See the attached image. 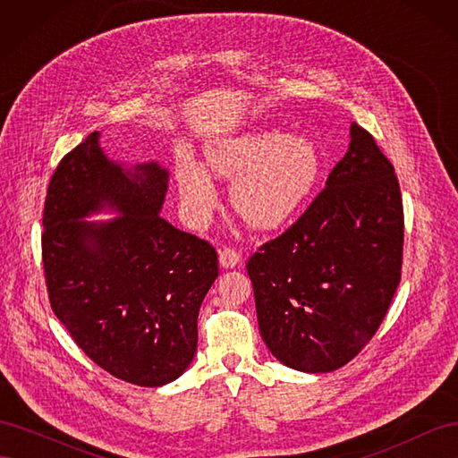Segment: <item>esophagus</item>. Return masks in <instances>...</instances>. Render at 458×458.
<instances>
[{
    "label": "esophagus",
    "mask_w": 458,
    "mask_h": 458,
    "mask_svg": "<svg viewBox=\"0 0 458 458\" xmlns=\"http://www.w3.org/2000/svg\"><path fill=\"white\" fill-rule=\"evenodd\" d=\"M239 261H241V254L234 250V248L225 246V248H221V250H219V263L224 267H227V269L234 267Z\"/></svg>",
    "instance_id": "34e87169"
}]
</instances>
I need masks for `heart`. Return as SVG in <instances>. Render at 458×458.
Returning a JSON list of instances; mask_svg holds the SVG:
<instances>
[{
	"label": "heart",
	"instance_id": "1",
	"mask_svg": "<svg viewBox=\"0 0 458 458\" xmlns=\"http://www.w3.org/2000/svg\"><path fill=\"white\" fill-rule=\"evenodd\" d=\"M206 158L214 174L233 182L231 202L237 214L261 231L281 227L296 216L323 168L311 140L279 130L221 141L208 148ZM175 175L185 212L197 221L208 219L217 204L212 175L189 157L177 160Z\"/></svg>",
	"mask_w": 458,
	"mask_h": 458
}]
</instances>
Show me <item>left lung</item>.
I'll use <instances>...</instances> for the list:
<instances>
[{"instance_id":"1","label":"left lung","mask_w":458,"mask_h":458,"mask_svg":"<svg viewBox=\"0 0 458 458\" xmlns=\"http://www.w3.org/2000/svg\"><path fill=\"white\" fill-rule=\"evenodd\" d=\"M403 229L394 165L353 123L327 187L246 263L261 338L281 363L330 372L365 348L401 281Z\"/></svg>"}]
</instances>
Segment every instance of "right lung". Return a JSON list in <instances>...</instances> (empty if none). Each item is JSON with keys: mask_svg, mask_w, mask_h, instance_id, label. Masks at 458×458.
Returning a JSON list of instances; mask_svg holds the SVG:
<instances>
[{"mask_svg": "<svg viewBox=\"0 0 458 458\" xmlns=\"http://www.w3.org/2000/svg\"><path fill=\"white\" fill-rule=\"evenodd\" d=\"M168 172L123 170L89 133L63 157L44 206L41 261L53 313L93 363L157 387L192 361L200 303L219 273L216 248L160 217ZM105 205L123 216L81 220Z\"/></svg>", "mask_w": 458, "mask_h": 458, "instance_id": "1", "label": "right lung"}]
</instances>
